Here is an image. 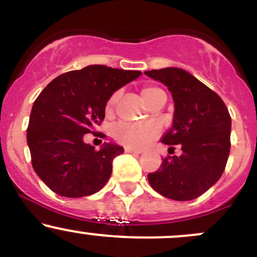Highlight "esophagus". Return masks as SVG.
<instances>
[{"label": "esophagus", "mask_w": 257, "mask_h": 257, "mask_svg": "<svg viewBox=\"0 0 257 257\" xmlns=\"http://www.w3.org/2000/svg\"><path fill=\"white\" fill-rule=\"evenodd\" d=\"M125 152L126 153H135V155H140L142 153V150H139V148H135L131 146H126L125 147Z\"/></svg>", "instance_id": "34e87169"}]
</instances>
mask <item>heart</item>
I'll return each mask as SVG.
<instances>
[{"mask_svg": "<svg viewBox=\"0 0 257 257\" xmlns=\"http://www.w3.org/2000/svg\"><path fill=\"white\" fill-rule=\"evenodd\" d=\"M142 97L148 105L152 104L160 95L165 94L160 88L156 86H145L141 90ZM120 99V91L113 92L107 100L106 111H112ZM160 134V126L155 122L147 123H130L120 122L112 127V136L116 141L126 144L131 147H142L155 139Z\"/></svg>", "mask_w": 257, "mask_h": 257, "instance_id": "obj_1", "label": "heart"}]
</instances>
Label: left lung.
I'll list each match as a JSON object with an SVG mask.
<instances>
[{
	"instance_id": "left-lung-1",
	"label": "left lung",
	"mask_w": 257,
	"mask_h": 257,
	"mask_svg": "<svg viewBox=\"0 0 257 257\" xmlns=\"http://www.w3.org/2000/svg\"><path fill=\"white\" fill-rule=\"evenodd\" d=\"M166 85L174 101L172 127L161 142L181 156H168L158 171L147 176L151 187L179 202L192 200L219 181L230 152L231 117L216 92L181 68L145 71Z\"/></svg>"
}]
</instances>
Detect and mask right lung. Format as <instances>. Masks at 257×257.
I'll list each match as a JSON object with an SVG mask.
<instances>
[{
  "label": "right lung",
  "instance_id": "obj_1",
  "mask_svg": "<svg viewBox=\"0 0 257 257\" xmlns=\"http://www.w3.org/2000/svg\"><path fill=\"white\" fill-rule=\"evenodd\" d=\"M140 75L139 70L89 65L57 76L38 95L31 111L27 144L33 169L53 192L79 198L106 184L112 160L123 148L105 142L95 151L84 142V135L104 120L111 95Z\"/></svg>",
  "mask_w": 257,
  "mask_h": 257
}]
</instances>
